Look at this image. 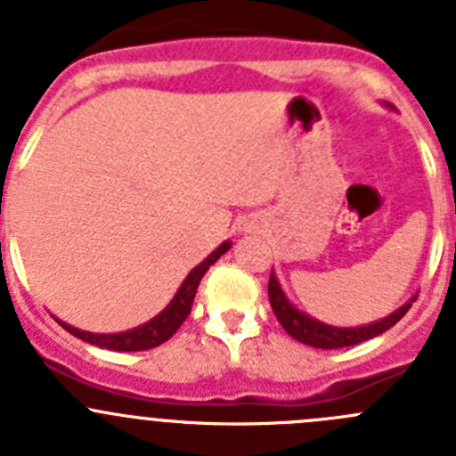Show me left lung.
<instances>
[{
    "mask_svg": "<svg viewBox=\"0 0 456 456\" xmlns=\"http://www.w3.org/2000/svg\"><path fill=\"white\" fill-rule=\"evenodd\" d=\"M267 295H270V305L274 310L279 324L286 329L288 335L297 339L301 344H308L314 348H344V346H355L360 342H367V339L382 335L385 330H389L395 322H401L405 317L407 310L411 308V301H416V295L411 297L407 304H403L401 308L394 310L389 317L378 319L373 324L357 326V329H338V326H329L319 319H313L310 314L301 313L295 305L288 301V297L281 290L279 281L274 274H270V283H267Z\"/></svg>",
    "mask_w": 456,
    "mask_h": 456,
    "instance_id": "left-lung-1",
    "label": "left lung"
}]
</instances>
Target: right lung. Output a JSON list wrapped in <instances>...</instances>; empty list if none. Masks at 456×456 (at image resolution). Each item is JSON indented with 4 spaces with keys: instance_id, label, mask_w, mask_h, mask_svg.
<instances>
[{
    "instance_id": "obj_1",
    "label": "right lung",
    "mask_w": 456,
    "mask_h": 456,
    "mask_svg": "<svg viewBox=\"0 0 456 456\" xmlns=\"http://www.w3.org/2000/svg\"><path fill=\"white\" fill-rule=\"evenodd\" d=\"M229 248H232V242L224 240L216 252L208 254L198 267H193V270L189 272V276L184 279V283L180 286V290H177V295L173 297V301H170V304L166 305L157 317H152L151 322H146V324L137 326V329L126 330V333L103 335V333H87V330L74 329V326L65 324V322H61V319H58V324H61L67 333L74 335V338L94 344V346L110 348V351H148V348L159 346V344H164L166 339L173 338L175 330L182 326V322L189 317L200 281H202V276L207 274L208 267L214 265L224 252H229Z\"/></svg>"
}]
</instances>
